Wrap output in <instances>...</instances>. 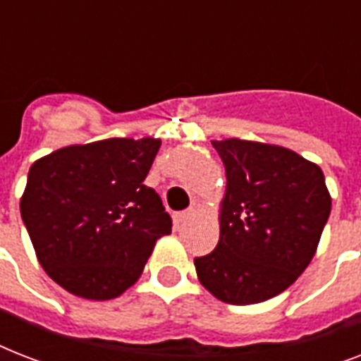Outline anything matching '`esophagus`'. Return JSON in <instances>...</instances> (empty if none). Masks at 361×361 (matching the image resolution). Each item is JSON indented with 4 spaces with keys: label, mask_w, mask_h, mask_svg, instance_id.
Masks as SVG:
<instances>
[{
    "label": "esophagus",
    "mask_w": 361,
    "mask_h": 361,
    "mask_svg": "<svg viewBox=\"0 0 361 361\" xmlns=\"http://www.w3.org/2000/svg\"><path fill=\"white\" fill-rule=\"evenodd\" d=\"M191 215H192V209H187V212H180V214H176V215H174V223H176V225H178V226L183 225V223H185V221L189 219Z\"/></svg>",
    "instance_id": "1"
}]
</instances>
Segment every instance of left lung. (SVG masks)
I'll list each match as a JSON object with an SVG mask.
<instances>
[{
    "label": "left lung",
    "mask_w": 361,
    "mask_h": 361,
    "mask_svg": "<svg viewBox=\"0 0 361 361\" xmlns=\"http://www.w3.org/2000/svg\"><path fill=\"white\" fill-rule=\"evenodd\" d=\"M225 164L219 243L195 258L200 285L232 305L286 290L313 260L331 212L322 170L288 147L212 140Z\"/></svg>",
    "instance_id": "obj_1"
}]
</instances>
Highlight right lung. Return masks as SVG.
Segmentation results:
<instances>
[{
    "instance_id": "1",
    "label": "right lung",
    "mask_w": 361,
    "mask_h": 361,
    "mask_svg": "<svg viewBox=\"0 0 361 361\" xmlns=\"http://www.w3.org/2000/svg\"><path fill=\"white\" fill-rule=\"evenodd\" d=\"M159 138H106L59 147L31 164L20 214L37 260L61 288L112 300L138 281L155 241L172 232L144 185Z\"/></svg>"
}]
</instances>
